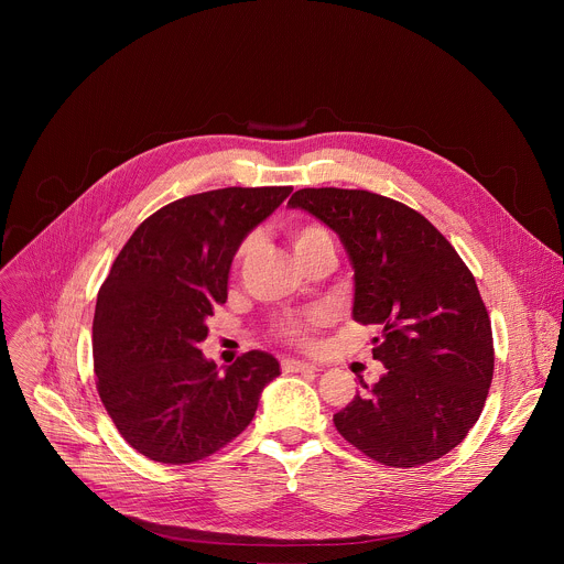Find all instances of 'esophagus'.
<instances>
[{
	"instance_id": "obj_1",
	"label": "esophagus",
	"mask_w": 564,
	"mask_h": 564,
	"mask_svg": "<svg viewBox=\"0 0 564 564\" xmlns=\"http://www.w3.org/2000/svg\"><path fill=\"white\" fill-rule=\"evenodd\" d=\"M283 370H285V372H314L316 366H314V364H307V361L285 359V361H283Z\"/></svg>"
}]
</instances>
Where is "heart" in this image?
Listing matches in <instances>:
<instances>
[{
	"label": "heart",
	"mask_w": 564,
	"mask_h": 564,
	"mask_svg": "<svg viewBox=\"0 0 564 564\" xmlns=\"http://www.w3.org/2000/svg\"><path fill=\"white\" fill-rule=\"evenodd\" d=\"M321 234H326V231L321 229L318 225H310V223H305V225H292V227H290L292 248H296V246L305 243V240L316 238V236H321ZM281 335H283L285 339H292V341H303L305 335H307V326L301 324V321H288V324L281 326Z\"/></svg>",
	"instance_id": "heart-1"
}]
</instances>
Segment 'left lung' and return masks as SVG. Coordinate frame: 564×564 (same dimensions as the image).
I'll use <instances>...</instances> for the list:
<instances>
[{
    "instance_id": "left-lung-1",
    "label": "left lung",
    "mask_w": 564,
    "mask_h": 564,
    "mask_svg": "<svg viewBox=\"0 0 564 564\" xmlns=\"http://www.w3.org/2000/svg\"><path fill=\"white\" fill-rule=\"evenodd\" d=\"M328 225L355 270L352 318L377 326L386 372L335 415L368 457L440 459L477 422L494 379L491 321L473 274L415 209L364 189H299L288 203Z\"/></svg>"
}]
</instances>
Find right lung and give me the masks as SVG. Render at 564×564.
<instances>
[{
  "label": "right lung",
  "instance_id": "obj_1",
  "mask_svg": "<svg viewBox=\"0 0 564 564\" xmlns=\"http://www.w3.org/2000/svg\"><path fill=\"white\" fill-rule=\"evenodd\" d=\"M292 187H227L174 200L127 240L98 292L94 368L120 435L163 464L198 462L252 422L281 375L263 350L216 368L198 348L227 301L231 261Z\"/></svg>",
  "mask_w": 564,
  "mask_h": 564
}]
</instances>
